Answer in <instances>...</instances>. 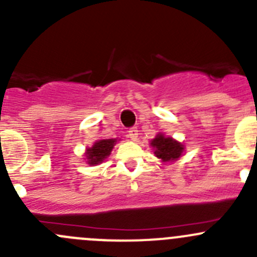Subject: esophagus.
I'll return each mask as SVG.
<instances>
[{
  "instance_id": "34e87169",
  "label": "esophagus",
  "mask_w": 257,
  "mask_h": 257,
  "mask_svg": "<svg viewBox=\"0 0 257 257\" xmlns=\"http://www.w3.org/2000/svg\"><path fill=\"white\" fill-rule=\"evenodd\" d=\"M128 136H129V138L132 139V141L136 142L137 139H138V129H137L136 126H134V128H131L128 131Z\"/></svg>"
}]
</instances>
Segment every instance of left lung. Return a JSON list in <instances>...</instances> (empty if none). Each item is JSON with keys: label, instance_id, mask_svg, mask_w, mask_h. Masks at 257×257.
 <instances>
[{"label": "left lung", "instance_id": "obj_1", "mask_svg": "<svg viewBox=\"0 0 257 257\" xmlns=\"http://www.w3.org/2000/svg\"><path fill=\"white\" fill-rule=\"evenodd\" d=\"M150 147L154 149V154L163 163H172L183 157L185 145L172 137H167L163 133H158L154 139L150 141Z\"/></svg>", "mask_w": 257, "mask_h": 257}]
</instances>
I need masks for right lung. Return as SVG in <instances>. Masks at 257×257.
Wrapping results in <instances>:
<instances>
[{
  "instance_id": "add662e5",
  "label": "right lung",
  "mask_w": 257,
  "mask_h": 257,
  "mask_svg": "<svg viewBox=\"0 0 257 257\" xmlns=\"http://www.w3.org/2000/svg\"><path fill=\"white\" fill-rule=\"evenodd\" d=\"M120 141V139H119ZM118 139H99L94 142L90 148H87L84 153V160L90 167L102 164L105 159L110 155L114 145L116 144Z\"/></svg>"
}]
</instances>
